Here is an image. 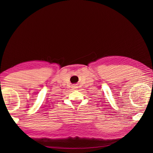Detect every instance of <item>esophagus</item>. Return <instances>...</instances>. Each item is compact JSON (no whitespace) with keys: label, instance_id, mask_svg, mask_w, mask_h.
Listing matches in <instances>:
<instances>
[{"label":"esophagus","instance_id":"esophagus-1","mask_svg":"<svg viewBox=\"0 0 153 153\" xmlns=\"http://www.w3.org/2000/svg\"><path fill=\"white\" fill-rule=\"evenodd\" d=\"M78 86H76V85H73V89H78Z\"/></svg>","mask_w":153,"mask_h":153}]
</instances>
